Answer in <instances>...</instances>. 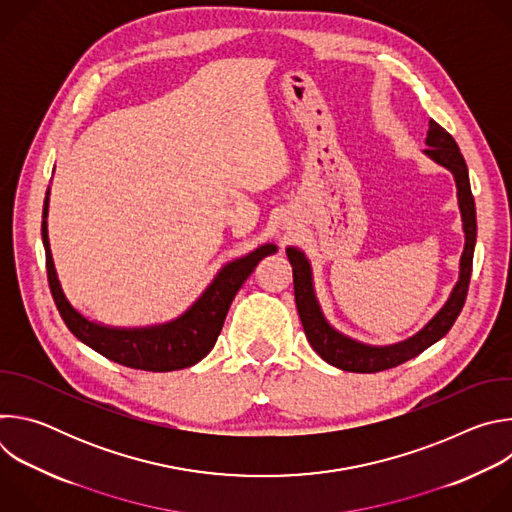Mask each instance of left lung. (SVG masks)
Wrapping results in <instances>:
<instances>
[{
  "mask_svg": "<svg viewBox=\"0 0 512 512\" xmlns=\"http://www.w3.org/2000/svg\"><path fill=\"white\" fill-rule=\"evenodd\" d=\"M427 148L423 154L433 160L435 164L444 166L454 174L456 188H458V206L462 214V229H464V251L460 257V277L452 289L448 302L440 308L419 332H415L411 338L401 340L397 344L387 346H371L358 342L342 332H338L324 316L320 302L316 298L314 289V275L310 259L304 251L298 247H287V259L294 269V294H296V306L298 314L306 332L308 342L312 348L336 369L348 371V373H379L397 367V364L415 358L425 348L442 340L450 328L454 326L456 318L460 316L468 283L472 275V259H474V245H476V206L474 196L470 190V178H468V166L464 162V156L460 154L458 143L454 137L433 119H429V131L425 137Z\"/></svg>",
  "mask_w": 512,
  "mask_h": 512,
  "instance_id": "obj_1",
  "label": "left lung"
}]
</instances>
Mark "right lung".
<instances>
[{"label": "right lung", "mask_w": 512, "mask_h": 512, "mask_svg": "<svg viewBox=\"0 0 512 512\" xmlns=\"http://www.w3.org/2000/svg\"><path fill=\"white\" fill-rule=\"evenodd\" d=\"M48 202L50 188L46 190L42 210V243L46 251V271L54 304L68 330L83 344L129 369L168 373L200 362L216 344L233 298L245 279L253 273L263 257L277 251V245L265 243L249 255L229 261L218 269L216 277L202 291L200 298L182 316L170 322L141 328L107 326L83 316L64 296L48 241Z\"/></svg>", "instance_id": "1"}]
</instances>
